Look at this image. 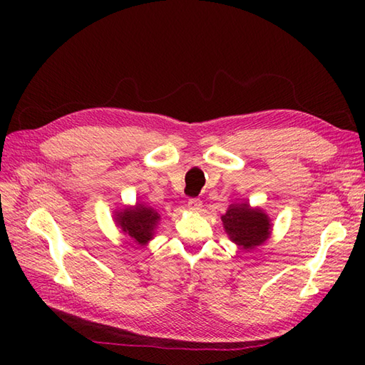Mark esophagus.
I'll list each match as a JSON object with an SVG mask.
<instances>
[{
  "label": "esophagus",
  "mask_w": 365,
  "mask_h": 365,
  "mask_svg": "<svg viewBox=\"0 0 365 365\" xmlns=\"http://www.w3.org/2000/svg\"><path fill=\"white\" fill-rule=\"evenodd\" d=\"M188 208H190V212L199 213L200 210H202V200H199V199H190V200H188Z\"/></svg>",
  "instance_id": "34e87169"
}]
</instances>
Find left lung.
Instances as JSON below:
<instances>
[{
	"instance_id": "8db88e82",
	"label": "left lung",
	"mask_w": 365,
	"mask_h": 365,
	"mask_svg": "<svg viewBox=\"0 0 365 365\" xmlns=\"http://www.w3.org/2000/svg\"><path fill=\"white\" fill-rule=\"evenodd\" d=\"M222 227L230 242H234L243 251H252L262 246L271 237L273 222L265 210L260 207H251L246 200L230 204L221 216Z\"/></svg>"
}]
</instances>
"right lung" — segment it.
I'll list each match as a JSON object with an SVG mask.
<instances>
[{"instance_id":"right-lung-1","label":"right lung","mask_w":365,"mask_h":365,"mask_svg":"<svg viewBox=\"0 0 365 365\" xmlns=\"http://www.w3.org/2000/svg\"><path fill=\"white\" fill-rule=\"evenodd\" d=\"M113 215L115 227L120 230V234L143 247L153 240L161 221V215L144 202L125 205L119 210H114Z\"/></svg>"}]
</instances>
